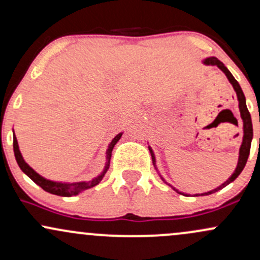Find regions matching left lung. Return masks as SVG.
<instances>
[{"instance_id":"1","label":"left lung","mask_w":260,"mask_h":260,"mask_svg":"<svg viewBox=\"0 0 260 260\" xmlns=\"http://www.w3.org/2000/svg\"><path fill=\"white\" fill-rule=\"evenodd\" d=\"M203 63L207 64V66H216V67H219L220 70L222 71L223 73H225V76L228 77L229 82L231 83L232 86H234L236 94H237V100H238V107H240V113H241V118H242V122H243V140H242V144H241V148H240V156H238V162H237V168H236L235 172L231 175V177L229 178L228 181L223 182L221 186H219L215 189L213 190H209V192H205V193H202V194H194L196 197L198 196H208V194H211V193H215L217 192L219 189H222L223 187H226L228 184L231 183V182H234L236 178L238 177V175L242 172V170L244 169V166H246V162H247V159H248L249 156V150H250V143H252V139H253V126H252V118H250V113L248 111V109H247V105H246V98H244V94L242 91V89H241L240 84H238L237 80L235 79V77L232 76L231 72L228 70V68L225 67V64L222 63L220 59H217L216 57H208L205 58L204 61H203ZM149 150H150V154H151V159H153V164L155 166V169H156V165H155V155H154V151L151 150V148L149 147ZM157 170V169H156ZM161 180H162L165 183H168L165 180L162 178V176L160 175ZM169 184V183H168ZM170 187H172L171 184H169ZM174 188V187H172ZM175 189V188H174ZM176 192L180 193V194H183V196H189V194H186V193H182L180 190L175 189Z\"/></svg>"}]
</instances>
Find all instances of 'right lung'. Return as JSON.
Wrapping results in <instances>:
<instances>
[{
    "label": "right lung",
    "mask_w": 260,
    "mask_h": 260,
    "mask_svg": "<svg viewBox=\"0 0 260 260\" xmlns=\"http://www.w3.org/2000/svg\"><path fill=\"white\" fill-rule=\"evenodd\" d=\"M122 137V133H118L117 136L115 137L111 140V143L109 144V148L106 150V164L105 168H104V171L101 172L99 176H96L95 178H92L91 181L88 182H73V183H62V182H55V181H50L46 180V178L43 177L38 174L37 171H34L28 164L25 162L24 159H23L22 154H20L19 147H18V142L16 136H13V150H14V156H16V160L19 165L20 170H22L24 174L28 176L30 180H32L38 186H40L46 192L51 193V194L55 196H61V197H71V196H77L79 194L82 190L89 189V188L96 186V184L100 183V181L103 180V177L105 176L106 171L109 170L110 166V160H111V154H112V149L116 145V143L120 140Z\"/></svg>",
    "instance_id": "add662e5"
}]
</instances>
